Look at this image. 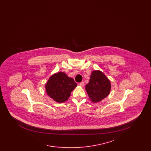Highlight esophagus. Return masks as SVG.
Wrapping results in <instances>:
<instances>
[{
  "label": "esophagus",
  "instance_id": "34e87169",
  "mask_svg": "<svg viewBox=\"0 0 151 151\" xmlns=\"http://www.w3.org/2000/svg\"><path fill=\"white\" fill-rule=\"evenodd\" d=\"M79 85L81 86H84V82H81L79 83Z\"/></svg>",
  "mask_w": 151,
  "mask_h": 151
}]
</instances>
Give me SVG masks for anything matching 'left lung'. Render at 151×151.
Returning a JSON list of instances; mask_svg holds the SVG:
<instances>
[{
    "instance_id": "8db88e82",
    "label": "left lung",
    "mask_w": 151,
    "mask_h": 151,
    "mask_svg": "<svg viewBox=\"0 0 151 151\" xmlns=\"http://www.w3.org/2000/svg\"><path fill=\"white\" fill-rule=\"evenodd\" d=\"M86 90L93 102H99L106 97L111 90V83L108 78L99 70L93 71Z\"/></svg>"
}]
</instances>
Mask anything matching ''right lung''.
Wrapping results in <instances>:
<instances>
[{
  "mask_svg": "<svg viewBox=\"0 0 151 151\" xmlns=\"http://www.w3.org/2000/svg\"><path fill=\"white\" fill-rule=\"evenodd\" d=\"M77 86L74 80L65 72H59L51 76L45 84L46 93L52 100L62 103L67 100Z\"/></svg>",
  "mask_w": 151,
  "mask_h": 151,
  "instance_id": "right-lung-1",
  "label": "right lung"
}]
</instances>
